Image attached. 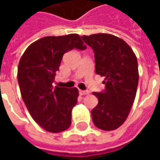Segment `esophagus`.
Returning <instances> with one entry per match:
<instances>
[{
	"instance_id": "esophagus-1",
	"label": "esophagus",
	"mask_w": 160,
	"mask_h": 160,
	"mask_svg": "<svg viewBox=\"0 0 160 160\" xmlns=\"http://www.w3.org/2000/svg\"><path fill=\"white\" fill-rule=\"evenodd\" d=\"M80 95H87V94H89V92L88 91L80 90Z\"/></svg>"
}]
</instances>
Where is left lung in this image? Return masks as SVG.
Masks as SVG:
<instances>
[{"instance_id": "left-lung-1", "label": "left lung", "mask_w": 160, "mask_h": 160, "mask_svg": "<svg viewBox=\"0 0 160 160\" xmlns=\"http://www.w3.org/2000/svg\"><path fill=\"white\" fill-rule=\"evenodd\" d=\"M94 51L96 73L104 77L105 90L93 92L98 99L92 111L94 125L111 131L123 123L129 114L137 91L139 72L135 54L124 40L98 33L82 36Z\"/></svg>"}]
</instances>
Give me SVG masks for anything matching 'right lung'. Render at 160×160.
<instances>
[{
	"label": "right lung",
	"mask_w": 160,
	"mask_h": 160,
	"mask_svg": "<svg viewBox=\"0 0 160 160\" xmlns=\"http://www.w3.org/2000/svg\"><path fill=\"white\" fill-rule=\"evenodd\" d=\"M87 46L78 34L44 37L26 49L18 66V82L23 101L37 123L50 133H60L71 125L76 104V87H53L63 55Z\"/></svg>",
	"instance_id": "obj_1"
}]
</instances>
